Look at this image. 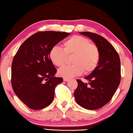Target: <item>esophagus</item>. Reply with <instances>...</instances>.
Listing matches in <instances>:
<instances>
[{"instance_id": "34e87169", "label": "esophagus", "mask_w": 133, "mask_h": 133, "mask_svg": "<svg viewBox=\"0 0 133 133\" xmlns=\"http://www.w3.org/2000/svg\"><path fill=\"white\" fill-rule=\"evenodd\" d=\"M69 80V78H63V81L64 82H67V81Z\"/></svg>"}]
</instances>
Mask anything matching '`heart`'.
<instances>
[{"label":"heart","instance_id":"obj_1","mask_svg":"<svg viewBox=\"0 0 133 133\" xmlns=\"http://www.w3.org/2000/svg\"><path fill=\"white\" fill-rule=\"evenodd\" d=\"M63 49L55 46L49 51L51 62L57 66L66 62L67 56L74 55L71 62L74 64L66 65L58 70V74L64 78H71L93 71L98 65L100 52L95 44L90 43L88 38L80 35L71 36L63 43Z\"/></svg>","mask_w":133,"mask_h":133}]
</instances>
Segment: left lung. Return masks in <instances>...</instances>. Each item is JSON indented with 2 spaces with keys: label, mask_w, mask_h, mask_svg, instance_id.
<instances>
[{
  "label": "left lung",
  "mask_w": 133,
  "mask_h": 133,
  "mask_svg": "<svg viewBox=\"0 0 133 133\" xmlns=\"http://www.w3.org/2000/svg\"><path fill=\"white\" fill-rule=\"evenodd\" d=\"M90 38L100 52L98 65L85 79L89 85L77 80L78 86L74 92L76 101L83 108H101L112 98L121 82V61L113 46L99 35L89 32H80Z\"/></svg>",
  "instance_id": "obj_1"
}]
</instances>
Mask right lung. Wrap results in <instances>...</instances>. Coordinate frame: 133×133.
Segmentation results:
<instances>
[{"mask_svg":"<svg viewBox=\"0 0 133 133\" xmlns=\"http://www.w3.org/2000/svg\"><path fill=\"white\" fill-rule=\"evenodd\" d=\"M70 33L39 32L23 43L14 56L11 66V84L18 98L29 108L40 110L52 103L55 89L63 82L56 77V69L49 51Z\"/></svg>","mask_w":133,"mask_h":133,"instance_id":"obj_1","label":"right lung"}]
</instances>
